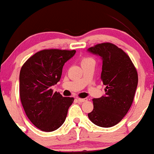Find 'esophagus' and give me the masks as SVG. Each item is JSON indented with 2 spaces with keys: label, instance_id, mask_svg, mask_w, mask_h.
<instances>
[{
  "label": "esophagus",
  "instance_id": "esophagus-1",
  "mask_svg": "<svg viewBox=\"0 0 154 154\" xmlns=\"http://www.w3.org/2000/svg\"><path fill=\"white\" fill-rule=\"evenodd\" d=\"M88 100V98H78V101L79 103H83V102H85Z\"/></svg>",
  "mask_w": 154,
  "mask_h": 154
}]
</instances>
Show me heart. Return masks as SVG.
Wrapping results in <instances>:
<instances>
[{"label":"heart","instance_id":"obj_1","mask_svg":"<svg viewBox=\"0 0 154 154\" xmlns=\"http://www.w3.org/2000/svg\"><path fill=\"white\" fill-rule=\"evenodd\" d=\"M91 60H93V59H91V58H84V59H82V63L86 62V61H91Z\"/></svg>","mask_w":154,"mask_h":154}]
</instances>
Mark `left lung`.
<instances>
[{"instance_id": "left-lung-1", "label": "left lung", "mask_w": 154, "mask_h": 154, "mask_svg": "<svg viewBox=\"0 0 154 154\" xmlns=\"http://www.w3.org/2000/svg\"><path fill=\"white\" fill-rule=\"evenodd\" d=\"M87 51L101 59L100 79L106 86V94L93 99V110L88 117L97 126L111 128L131 106L138 82L137 71L130 57L114 44H98Z\"/></svg>"}]
</instances>
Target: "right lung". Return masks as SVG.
<instances>
[{
  "label": "right lung",
  "mask_w": 154,
  "mask_h": 154,
  "mask_svg": "<svg viewBox=\"0 0 154 154\" xmlns=\"http://www.w3.org/2000/svg\"><path fill=\"white\" fill-rule=\"evenodd\" d=\"M76 51L50 49L31 56L21 69L19 95L28 119L42 131L52 132L64 122L74 98L51 89L61 79L64 63Z\"/></svg>",
  "instance_id": "1"
}]
</instances>
